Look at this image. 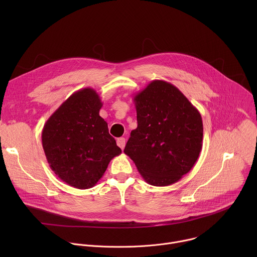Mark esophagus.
I'll list each match as a JSON object with an SVG mask.
<instances>
[{
	"instance_id": "esophagus-1",
	"label": "esophagus",
	"mask_w": 257,
	"mask_h": 257,
	"mask_svg": "<svg viewBox=\"0 0 257 257\" xmlns=\"http://www.w3.org/2000/svg\"><path fill=\"white\" fill-rule=\"evenodd\" d=\"M125 144H126V140H125L124 137H121V138H118V139H117V145L119 146V148H120L121 150H124Z\"/></svg>"
}]
</instances>
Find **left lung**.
Masks as SVG:
<instances>
[{
	"label": "left lung",
	"mask_w": 257,
	"mask_h": 257,
	"mask_svg": "<svg viewBox=\"0 0 257 257\" xmlns=\"http://www.w3.org/2000/svg\"><path fill=\"white\" fill-rule=\"evenodd\" d=\"M137 128L124 153L149 184L169 186L195 165L202 149L198 109L175 85L154 80L134 95Z\"/></svg>",
	"instance_id": "1"
}]
</instances>
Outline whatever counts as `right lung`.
<instances>
[{"mask_svg": "<svg viewBox=\"0 0 257 257\" xmlns=\"http://www.w3.org/2000/svg\"><path fill=\"white\" fill-rule=\"evenodd\" d=\"M101 106L93 88L79 89L56 109L42 132L50 168L74 188L93 187L108 163L122 154L108 134L107 123L99 116Z\"/></svg>", "mask_w": 257, "mask_h": 257, "instance_id": "obj_1", "label": "right lung"}]
</instances>
